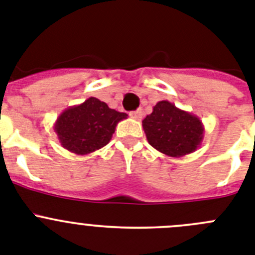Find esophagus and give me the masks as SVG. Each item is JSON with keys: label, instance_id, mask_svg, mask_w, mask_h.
<instances>
[{"label": "esophagus", "instance_id": "34e87169", "mask_svg": "<svg viewBox=\"0 0 255 255\" xmlns=\"http://www.w3.org/2000/svg\"><path fill=\"white\" fill-rule=\"evenodd\" d=\"M130 117H132L133 119H136V121H141L142 117H143V113H142V111L132 112V113H130Z\"/></svg>", "mask_w": 255, "mask_h": 255}]
</instances>
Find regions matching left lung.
Masks as SVG:
<instances>
[{
	"label": "left lung",
	"mask_w": 255,
	"mask_h": 255,
	"mask_svg": "<svg viewBox=\"0 0 255 255\" xmlns=\"http://www.w3.org/2000/svg\"><path fill=\"white\" fill-rule=\"evenodd\" d=\"M148 143L170 157H182L199 148L205 127L201 119L189 112L176 108L173 103L161 100L152 113L142 121Z\"/></svg>",
	"instance_id": "8db88e82"
}]
</instances>
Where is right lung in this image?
<instances>
[{"label":"right lung","mask_w":255,"mask_h":255,"mask_svg":"<svg viewBox=\"0 0 255 255\" xmlns=\"http://www.w3.org/2000/svg\"><path fill=\"white\" fill-rule=\"evenodd\" d=\"M126 118V113L111 109L107 103L91 96L62 112L53 128L62 147L76 155H88L107 146L117 125Z\"/></svg>","instance_id":"right-lung-1"}]
</instances>
